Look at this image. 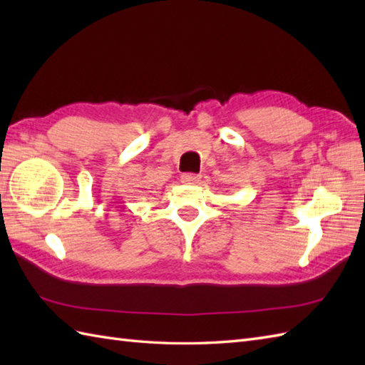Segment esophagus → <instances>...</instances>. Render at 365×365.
Instances as JSON below:
<instances>
[{
    "mask_svg": "<svg viewBox=\"0 0 365 365\" xmlns=\"http://www.w3.org/2000/svg\"><path fill=\"white\" fill-rule=\"evenodd\" d=\"M182 183H187V185H196L200 182V175L197 174H182L180 177Z\"/></svg>",
    "mask_w": 365,
    "mask_h": 365,
    "instance_id": "34e87169",
    "label": "esophagus"
}]
</instances>
